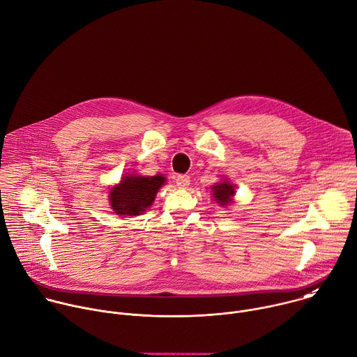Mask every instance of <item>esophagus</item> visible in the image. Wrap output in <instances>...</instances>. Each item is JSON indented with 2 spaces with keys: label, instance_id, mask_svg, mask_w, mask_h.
<instances>
[{
  "label": "esophagus",
  "instance_id": "esophagus-1",
  "mask_svg": "<svg viewBox=\"0 0 357 357\" xmlns=\"http://www.w3.org/2000/svg\"><path fill=\"white\" fill-rule=\"evenodd\" d=\"M175 182H176V186H178V188L186 189V188L190 185V178H189L188 175H178L176 179H175Z\"/></svg>",
  "mask_w": 357,
  "mask_h": 357
}]
</instances>
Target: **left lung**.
Wrapping results in <instances>:
<instances>
[{"label":"left lung","mask_w":357,"mask_h":357,"mask_svg":"<svg viewBox=\"0 0 357 357\" xmlns=\"http://www.w3.org/2000/svg\"><path fill=\"white\" fill-rule=\"evenodd\" d=\"M213 197L215 199V202L225 207L229 203H232V196L235 195V185L229 183L227 179L222 182H218L213 186Z\"/></svg>","instance_id":"obj_1"}]
</instances>
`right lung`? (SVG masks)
Masks as SVG:
<instances>
[{
  "label": "right lung",
  "mask_w": 357,
  "mask_h": 357,
  "mask_svg": "<svg viewBox=\"0 0 357 357\" xmlns=\"http://www.w3.org/2000/svg\"><path fill=\"white\" fill-rule=\"evenodd\" d=\"M164 183L162 175H126L109 190V203L119 215H140L154 203L155 195Z\"/></svg>",
  "instance_id": "add662e5"
}]
</instances>
